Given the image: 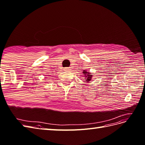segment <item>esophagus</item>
I'll list each match as a JSON object with an SVG mask.
<instances>
[{"label":"esophagus","instance_id":"34e87169","mask_svg":"<svg viewBox=\"0 0 145 145\" xmlns=\"http://www.w3.org/2000/svg\"><path fill=\"white\" fill-rule=\"evenodd\" d=\"M64 70H65V71H69V70H70V68H68V67L64 68Z\"/></svg>","mask_w":145,"mask_h":145}]
</instances>
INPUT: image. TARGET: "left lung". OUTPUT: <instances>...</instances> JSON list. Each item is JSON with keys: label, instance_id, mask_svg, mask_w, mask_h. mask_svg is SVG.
<instances>
[{"label": "left lung", "instance_id": "left-lung-1", "mask_svg": "<svg viewBox=\"0 0 145 145\" xmlns=\"http://www.w3.org/2000/svg\"><path fill=\"white\" fill-rule=\"evenodd\" d=\"M83 74H84V76H85L84 77H85V78H86V82H89L92 79V76H93L91 75L92 74H90L89 72H87L86 70H83Z\"/></svg>", "mask_w": 145, "mask_h": 145}]
</instances>
